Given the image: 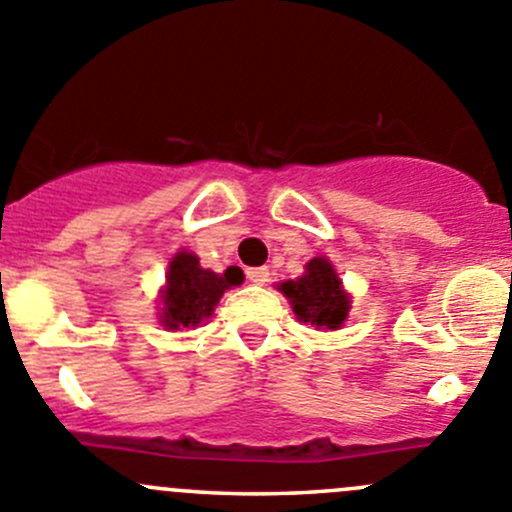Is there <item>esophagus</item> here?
<instances>
[{"instance_id": "esophagus-1", "label": "esophagus", "mask_w": 512, "mask_h": 512, "mask_svg": "<svg viewBox=\"0 0 512 512\" xmlns=\"http://www.w3.org/2000/svg\"><path fill=\"white\" fill-rule=\"evenodd\" d=\"M247 280H250L252 285H265V282L270 280V270H267V267H250V270H247Z\"/></svg>"}]
</instances>
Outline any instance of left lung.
<instances>
[{
	"label": "left lung",
	"instance_id": "1",
	"mask_svg": "<svg viewBox=\"0 0 512 512\" xmlns=\"http://www.w3.org/2000/svg\"><path fill=\"white\" fill-rule=\"evenodd\" d=\"M277 289L289 299L299 322L312 324L317 329H339L352 307L337 270L324 257L309 260L302 277L282 282Z\"/></svg>",
	"mask_w": 512,
	"mask_h": 512
}]
</instances>
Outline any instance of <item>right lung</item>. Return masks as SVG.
I'll return each mask as SVG.
<instances>
[{"mask_svg":"<svg viewBox=\"0 0 512 512\" xmlns=\"http://www.w3.org/2000/svg\"><path fill=\"white\" fill-rule=\"evenodd\" d=\"M242 282L240 267H227L223 275L203 270L200 260L188 250H180L170 260L165 287L160 289V324L170 332L175 329H195L215 312L225 289Z\"/></svg>","mask_w":512,"mask_h":512,"instance_id":"right-lung-1","label":"right lung"}]
</instances>
